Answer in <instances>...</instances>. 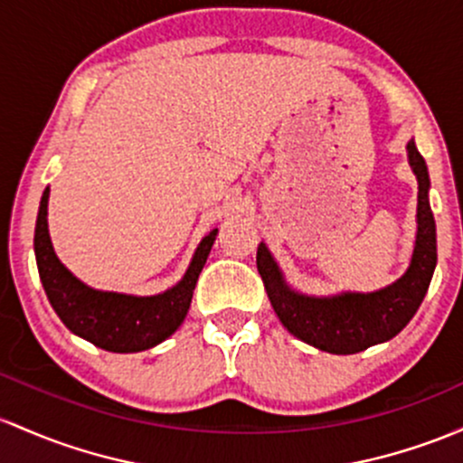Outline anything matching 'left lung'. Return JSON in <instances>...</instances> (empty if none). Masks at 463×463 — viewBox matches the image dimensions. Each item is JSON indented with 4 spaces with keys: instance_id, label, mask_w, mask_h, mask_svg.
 <instances>
[{
    "instance_id": "8db88e82",
    "label": "left lung",
    "mask_w": 463,
    "mask_h": 463,
    "mask_svg": "<svg viewBox=\"0 0 463 463\" xmlns=\"http://www.w3.org/2000/svg\"><path fill=\"white\" fill-rule=\"evenodd\" d=\"M406 156L418 177V232L409 268L387 288L329 297L303 294L286 281L266 243H259L257 268L279 321L292 336L321 352L347 355L387 343L402 332L424 301L438 266V232L429 202V169L413 138L406 145Z\"/></svg>"
}]
</instances>
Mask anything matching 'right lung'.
Segmentation results:
<instances>
[{
  "mask_svg": "<svg viewBox=\"0 0 463 463\" xmlns=\"http://www.w3.org/2000/svg\"><path fill=\"white\" fill-rule=\"evenodd\" d=\"M48 200L50 186L43 191L39 204L37 226H34V257L50 306L59 314L65 327L76 336L90 340L96 347L114 354L145 352L169 338L184 323L197 277L215 243L217 228H213L200 241L184 277L174 288L151 297L105 292V289L90 288L61 263L50 240Z\"/></svg>",
  "mask_w": 463,
  "mask_h": 463,
  "instance_id": "right-lung-1",
  "label": "right lung"
}]
</instances>
